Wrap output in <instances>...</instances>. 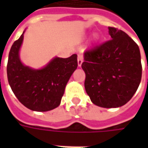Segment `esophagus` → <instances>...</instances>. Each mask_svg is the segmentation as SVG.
Returning <instances> with one entry per match:
<instances>
[{
  "label": "esophagus",
  "mask_w": 148,
  "mask_h": 148,
  "mask_svg": "<svg viewBox=\"0 0 148 148\" xmlns=\"http://www.w3.org/2000/svg\"><path fill=\"white\" fill-rule=\"evenodd\" d=\"M82 62H83V56L82 55H77V65H78V66H81Z\"/></svg>",
  "instance_id": "34e87169"
}]
</instances>
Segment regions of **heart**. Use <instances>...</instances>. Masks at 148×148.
I'll list each match as a JSON object with an SVG mask.
<instances>
[{
    "mask_svg": "<svg viewBox=\"0 0 148 148\" xmlns=\"http://www.w3.org/2000/svg\"><path fill=\"white\" fill-rule=\"evenodd\" d=\"M94 39H97V36H94Z\"/></svg>",
    "mask_w": 148,
    "mask_h": 148,
    "instance_id": "heart-1",
    "label": "heart"
}]
</instances>
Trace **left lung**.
<instances>
[{"instance_id":"obj_1","label":"left lung","mask_w":148,"mask_h":148,"mask_svg":"<svg viewBox=\"0 0 148 148\" xmlns=\"http://www.w3.org/2000/svg\"><path fill=\"white\" fill-rule=\"evenodd\" d=\"M110 40L84 53L85 89L91 101L117 108L129 101L142 77L140 48L124 32L109 27Z\"/></svg>"}]
</instances>
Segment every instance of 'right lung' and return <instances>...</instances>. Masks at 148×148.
<instances>
[{
	"mask_svg": "<svg viewBox=\"0 0 148 148\" xmlns=\"http://www.w3.org/2000/svg\"><path fill=\"white\" fill-rule=\"evenodd\" d=\"M24 33L12 46L7 75L9 86L17 99L32 111L47 112L57 108L70 77L77 67V55L66 58L55 57L39 70L24 66L20 58Z\"/></svg>",
	"mask_w": 148,
	"mask_h": 148,
	"instance_id": "1",
	"label": "right lung"
}]
</instances>
